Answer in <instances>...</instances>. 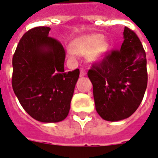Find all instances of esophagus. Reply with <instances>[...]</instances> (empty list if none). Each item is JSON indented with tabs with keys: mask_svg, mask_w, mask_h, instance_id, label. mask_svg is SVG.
Returning a JSON list of instances; mask_svg holds the SVG:
<instances>
[{
	"mask_svg": "<svg viewBox=\"0 0 158 158\" xmlns=\"http://www.w3.org/2000/svg\"><path fill=\"white\" fill-rule=\"evenodd\" d=\"M86 74H87L86 70L83 68H81V70H80V76L81 77H84V76H86Z\"/></svg>",
	"mask_w": 158,
	"mask_h": 158,
	"instance_id": "esophagus-1",
	"label": "esophagus"
}]
</instances>
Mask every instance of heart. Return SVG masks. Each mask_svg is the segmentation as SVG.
Here are the masks:
<instances>
[{"label":"heart","mask_w":158,"mask_h":158,"mask_svg":"<svg viewBox=\"0 0 158 158\" xmlns=\"http://www.w3.org/2000/svg\"><path fill=\"white\" fill-rule=\"evenodd\" d=\"M108 51V45L104 42L100 35H89L77 39L73 42L72 49L69 50L70 57L75 58L77 54H88L92 61L102 60Z\"/></svg>","instance_id":"1"}]
</instances>
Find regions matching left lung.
I'll return each instance as SVG.
<instances>
[{
	"label": "left lung",
	"mask_w": 158,
	"mask_h": 158,
	"mask_svg": "<svg viewBox=\"0 0 158 158\" xmlns=\"http://www.w3.org/2000/svg\"><path fill=\"white\" fill-rule=\"evenodd\" d=\"M121 49L113 50L88 70L95 108L104 120L126 119L140 105L147 87L146 55L133 31L124 28Z\"/></svg>",
	"instance_id": "8db88e82"
}]
</instances>
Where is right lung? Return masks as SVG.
<instances>
[{"label": "right lung", "mask_w": 158, "mask_h": 158, "mask_svg": "<svg viewBox=\"0 0 158 158\" xmlns=\"http://www.w3.org/2000/svg\"><path fill=\"white\" fill-rule=\"evenodd\" d=\"M50 28L35 27L20 39L13 57L12 85L24 110L41 123H58L69 114L80 70L64 71L62 44Z\"/></svg>", "instance_id": "obj_1"}]
</instances>
